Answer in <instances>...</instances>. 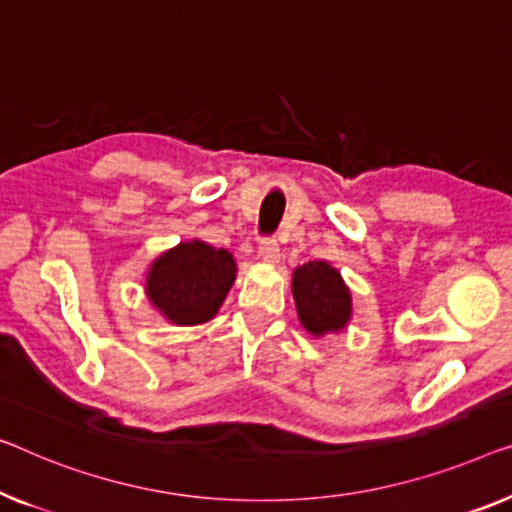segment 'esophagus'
Wrapping results in <instances>:
<instances>
[{
	"label": "esophagus",
	"mask_w": 512,
	"mask_h": 512,
	"mask_svg": "<svg viewBox=\"0 0 512 512\" xmlns=\"http://www.w3.org/2000/svg\"><path fill=\"white\" fill-rule=\"evenodd\" d=\"M259 257H262V262H266V264H278L280 262L278 243L273 239H264L262 243H259Z\"/></svg>",
	"instance_id": "obj_1"
}]
</instances>
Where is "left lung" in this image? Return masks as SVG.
Masks as SVG:
<instances>
[{"mask_svg":"<svg viewBox=\"0 0 512 512\" xmlns=\"http://www.w3.org/2000/svg\"><path fill=\"white\" fill-rule=\"evenodd\" d=\"M292 296L301 326L315 338L345 331L352 322V292L340 271L326 259L296 266L292 273Z\"/></svg>","mask_w":512,"mask_h":512,"instance_id":"8db88e82","label":"left lung"}]
</instances>
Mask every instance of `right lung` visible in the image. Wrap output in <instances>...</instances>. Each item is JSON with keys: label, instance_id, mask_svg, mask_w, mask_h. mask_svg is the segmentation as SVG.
<instances>
[{"label": "right lung", "instance_id": "1", "mask_svg": "<svg viewBox=\"0 0 512 512\" xmlns=\"http://www.w3.org/2000/svg\"><path fill=\"white\" fill-rule=\"evenodd\" d=\"M236 280L232 253L202 239L160 253L144 273V296L174 326H197L218 315Z\"/></svg>", "mask_w": 512, "mask_h": 512}]
</instances>
